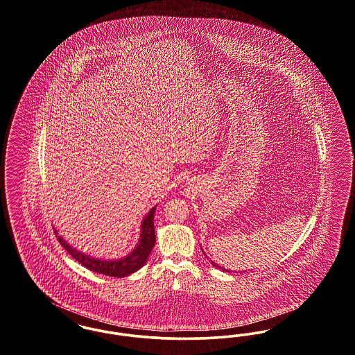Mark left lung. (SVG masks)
<instances>
[{
  "label": "left lung",
  "instance_id": "left-lung-1",
  "mask_svg": "<svg viewBox=\"0 0 355 355\" xmlns=\"http://www.w3.org/2000/svg\"><path fill=\"white\" fill-rule=\"evenodd\" d=\"M212 263H214V265H215V266H217L216 263H215V262H212ZM217 268H220V266H217ZM223 270H225V269H223Z\"/></svg>",
  "mask_w": 355,
  "mask_h": 355
}]
</instances>
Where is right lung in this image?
Here are the masks:
<instances>
[{"label": "right lung", "mask_w": 355, "mask_h": 355, "mask_svg": "<svg viewBox=\"0 0 355 355\" xmlns=\"http://www.w3.org/2000/svg\"><path fill=\"white\" fill-rule=\"evenodd\" d=\"M154 207L146 218L141 223V234L137 248L124 259L116 260V261H106V260H98L93 259L85 253H80L76 248H71L67 243L63 241L61 236H55L57 240L61 243L62 247L67 250V253L76 259L79 263H82L89 270H93L96 273L110 276V277H124L134 272L139 270L150 256L151 250L155 245V228H154ZM57 234V231H55Z\"/></svg>", "instance_id": "right-lung-1"}]
</instances>
